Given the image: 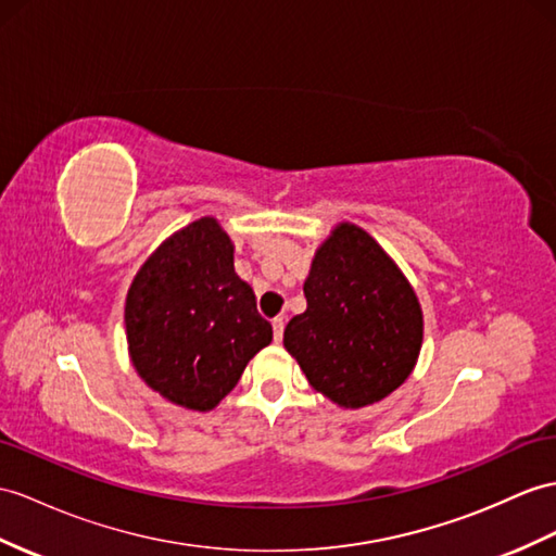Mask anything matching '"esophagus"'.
Returning <instances> with one entry per match:
<instances>
[{
    "label": "esophagus",
    "mask_w": 556,
    "mask_h": 556,
    "mask_svg": "<svg viewBox=\"0 0 556 556\" xmlns=\"http://www.w3.org/2000/svg\"><path fill=\"white\" fill-rule=\"evenodd\" d=\"M270 325H274V340L280 342L282 340V332H286V320L274 318V323H270Z\"/></svg>",
    "instance_id": "1"
}]
</instances>
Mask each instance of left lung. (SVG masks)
<instances>
[{"label":"left lung","instance_id":"left-lung-1","mask_svg":"<svg viewBox=\"0 0 556 556\" xmlns=\"http://www.w3.org/2000/svg\"><path fill=\"white\" fill-rule=\"evenodd\" d=\"M304 296L306 311L288 323L282 344L323 396L363 408L408 380L422 346V311L363 228H334L314 256Z\"/></svg>","mask_w":556,"mask_h":556}]
</instances>
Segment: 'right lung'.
<instances>
[{"label":"right lung","mask_w":556,"mask_h":556,"mask_svg":"<svg viewBox=\"0 0 556 556\" xmlns=\"http://www.w3.org/2000/svg\"><path fill=\"white\" fill-rule=\"evenodd\" d=\"M125 323L143 382L188 410H212L274 340L254 290L236 274L231 238L210 216L162 242L141 266Z\"/></svg>","instance_id":"right-lung-1"}]
</instances>
